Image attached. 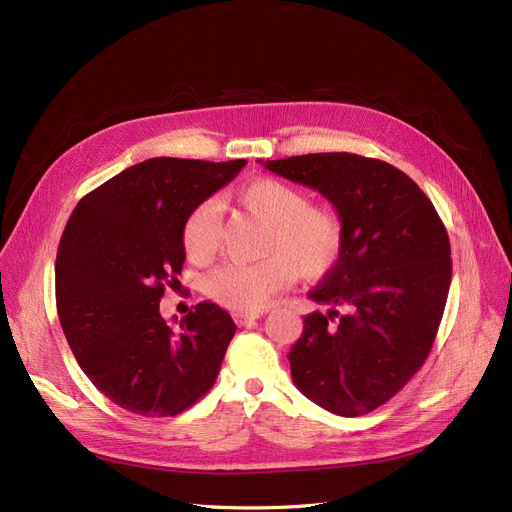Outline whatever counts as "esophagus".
<instances>
[{"label":"esophagus","mask_w":512,"mask_h":512,"mask_svg":"<svg viewBox=\"0 0 512 512\" xmlns=\"http://www.w3.org/2000/svg\"><path fill=\"white\" fill-rule=\"evenodd\" d=\"M263 316V312H236L234 314V320L236 323L240 325V327H246V325H251V323H255L257 318H261Z\"/></svg>","instance_id":"34e87169"}]
</instances>
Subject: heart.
<instances>
[{
	"label": "heart",
	"mask_w": 512,
	"mask_h": 512,
	"mask_svg": "<svg viewBox=\"0 0 512 512\" xmlns=\"http://www.w3.org/2000/svg\"><path fill=\"white\" fill-rule=\"evenodd\" d=\"M246 211L268 223L263 255L257 263H225L206 280V291L219 304L253 312L270 306L291 287L297 272L304 278L327 276L342 259L346 225L331 206L310 204L301 189L276 179H257L238 194ZM221 204L206 200L183 225V251L192 263H208L219 249Z\"/></svg>",
	"instance_id": "1"
}]
</instances>
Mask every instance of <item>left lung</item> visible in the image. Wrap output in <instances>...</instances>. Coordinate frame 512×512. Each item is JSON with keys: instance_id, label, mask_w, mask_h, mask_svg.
<instances>
[{"instance_id": "obj_1", "label": "left lung", "mask_w": 512, "mask_h": 512, "mask_svg": "<svg viewBox=\"0 0 512 512\" xmlns=\"http://www.w3.org/2000/svg\"><path fill=\"white\" fill-rule=\"evenodd\" d=\"M261 164L323 194L346 225L342 259L308 295L331 310L304 318L293 384L335 415L369 413L411 380L437 337L451 282L445 225L382 160L333 151Z\"/></svg>"}]
</instances>
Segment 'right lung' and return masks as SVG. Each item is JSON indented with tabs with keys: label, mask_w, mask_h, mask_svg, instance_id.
Here are the masks:
<instances>
[{
	"label": "right lung",
	"mask_w": 512,
	"mask_h": 512,
	"mask_svg": "<svg viewBox=\"0 0 512 512\" xmlns=\"http://www.w3.org/2000/svg\"><path fill=\"white\" fill-rule=\"evenodd\" d=\"M244 164L149 158L73 208L54 263L56 310L88 380L126 411L177 415L217 380L232 316L202 301L173 327L160 299L179 282L189 213Z\"/></svg>",
	"instance_id": "right-lung-1"
}]
</instances>
